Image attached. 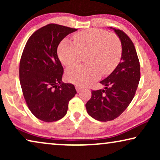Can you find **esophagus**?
<instances>
[{
    "label": "esophagus",
    "mask_w": 160,
    "mask_h": 160,
    "mask_svg": "<svg viewBox=\"0 0 160 160\" xmlns=\"http://www.w3.org/2000/svg\"><path fill=\"white\" fill-rule=\"evenodd\" d=\"M76 91H77V92H79L82 90V89H83L82 87H80V86H78V85H76Z\"/></svg>",
    "instance_id": "esophagus-1"
}]
</instances>
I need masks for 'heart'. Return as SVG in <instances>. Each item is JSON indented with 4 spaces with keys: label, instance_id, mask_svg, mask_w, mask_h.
Instances as JSON below:
<instances>
[{
    "label": "heart",
    "instance_id": "1",
    "mask_svg": "<svg viewBox=\"0 0 160 160\" xmlns=\"http://www.w3.org/2000/svg\"><path fill=\"white\" fill-rule=\"evenodd\" d=\"M74 43L63 40L58 49V58L65 66L81 60L82 54L89 53V65H76L66 72L68 82L86 87L100 78V72L109 74L117 67L122 57V44L117 36L102 29H87L73 36Z\"/></svg>",
    "mask_w": 160,
    "mask_h": 160
}]
</instances>
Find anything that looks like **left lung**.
Listing matches in <instances>:
<instances>
[{
    "label": "left lung",
    "instance_id": "left-lung-1",
    "mask_svg": "<svg viewBox=\"0 0 160 160\" xmlns=\"http://www.w3.org/2000/svg\"><path fill=\"white\" fill-rule=\"evenodd\" d=\"M122 43L121 62L106 78L100 82L105 89L92 91L86 103L87 113L100 122L119 117L134 98L141 78L140 62L134 43L128 35L114 29Z\"/></svg>",
    "mask_w": 160,
    "mask_h": 160
}]
</instances>
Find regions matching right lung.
<instances>
[{"mask_svg":"<svg viewBox=\"0 0 160 160\" xmlns=\"http://www.w3.org/2000/svg\"><path fill=\"white\" fill-rule=\"evenodd\" d=\"M76 30L48 24L34 32L24 48L19 62L22 90L28 108L41 121L62 119L76 94L73 84L62 82L63 67L57 52L60 41Z\"/></svg>","mask_w":160,"mask_h":160,"instance_id":"right-lung-1","label":"right lung"}]
</instances>
